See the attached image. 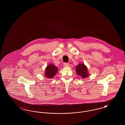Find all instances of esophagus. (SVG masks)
<instances>
[{"label": "esophagus", "mask_w": 125, "mask_h": 125, "mask_svg": "<svg viewBox=\"0 0 125 125\" xmlns=\"http://www.w3.org/2000/svg\"><path fill=\"white\" fill-rule=\"evenodd\" d=\"M63 65L64 67H68L69 66V64L67 63H64Z\"/></svg>", "instance_id": "34e87169"}]
</instances>
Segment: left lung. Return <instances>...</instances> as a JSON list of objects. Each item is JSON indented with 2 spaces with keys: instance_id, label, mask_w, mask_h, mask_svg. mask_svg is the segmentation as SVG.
<instances>
[{
  "instance_id": "left-lung-1",
  "label": "left lung",
  "mask_w": 125,
  "mask_h": 125,
  "mask_svg": "<svg viewBox=\"0 0 125 125\" xmlns=\"http://www.w3.org/2000/svg\"><path fill=\"white\" fill-rule=\"evenodd\" d=\"M75 69L78 75L83 78H85L89 76L88 68L83 63L78 64L76 66Z\"/></svg>"
}]
</instances>
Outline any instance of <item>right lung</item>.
I'll use <instances>...</instances> for the list:
<instances>
[{
    "label": "right lung",
    "instance_id": "right-lung-1",
    "mask_svg": "<svg viewBox=\"0 0 125 125\" xmlns=\"http://www.w3.org/2000/svg\"><path fill=\"white\" fill-rule=\"evenodd\" d=\"M58 72V67L55 65L50 64L47 66L45 70V76L48 78L53 77Z\"/></svg>",
    "mask_w": 125,
    "mask_h": 125
}]
</instances>
